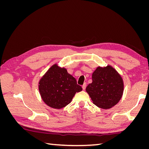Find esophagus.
<instances>
[{
  "mask_svg": "<svg viewBox=\"0 0 149 149\" xmlns=\"http://www.w3.org/2000/svg\"><path fill=\"white\" fill-rule=\"evenodd\" d=\"M86 86H87L86 83H84L83 84V85L82 86V88H83V89L84 90L86 89Z\"/></svg>",
  "mask_w": 149,
  "mask_h": 149,
  "instance_id": "esophagus-1",
  "label": "esophagus"
}]
</instances>
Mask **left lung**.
Segmentation results:
<instances>
[{
    "label": "left lung",
    "instance_id": "1",
    "mask_svg": "<svg viewBox=\"0 0 149 149\" xmlns=\"http://www.w3.org/2000/svg\"><path fill=\"white\" fill-rule=\"evenodd\" d=\"M93 82L86 87L93 103L102 109H109L118 103L123 96V79L113 68L98 67L92 76Z\"/></svg>",
    "mask_w": 149,
    "mask_h": 149
}]
</instances>
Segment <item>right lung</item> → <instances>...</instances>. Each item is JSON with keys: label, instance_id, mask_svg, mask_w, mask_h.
<instances>
[{"label": "right lung", "instance_id": "add662e5", "mask_svg": "<svg viewBox=\"0 0 149 149\" xmlns=\"http://www.w3.org/2000/svg\"><path fill=\"white\" fill-rule=\"evenodd\" d=\"M82 90L76 79L65 68L52 66L40 81L39 91L49 107L61 109L70 104L76 93Z\"/></svg>", "mask_w": 149, "mask_h": 149}]
</instances>
